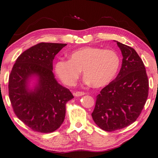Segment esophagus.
Listing matches in <instances>:
<instances>
[{
  "label": "esophagus",
  "mask_w": 158,
  "mask_h": 158,
  "mask_svg": "<svg viewBox=\"0 0 158 158\" xmlns=\"http://www.w3.org/2000/svg\"><path fill=\"white\" fill-rule=\"evenodd\" d=\"M85 95L84 92H80V91L74 93V95L75 96V97H80V96H82V95Z\"/></svg>",
  "instance_id": "1"
}]
</instances>
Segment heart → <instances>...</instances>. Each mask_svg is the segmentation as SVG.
Returning a JSON list of instances; mask_svg holds the SVG:
<instances>
[{
	"instance_id": "1",
	"label": "heart",
	"mask_w": 158,
	"mask_h": 158,
	"mask_svg": "<svg viewBox=\"0 0 158 158\" xmlns=\"http://www.w3.org/2000/svg\"><path fill=\"white\" fill-rule=\"evenodd\" d=\"M120 63L118 55L112 50L84 47L72 52L68 60L56 61L54 68L60 81L68 86L75 85L83 70L85 83L101 88L114 79Z\"/></svg>"
}]
</instances>
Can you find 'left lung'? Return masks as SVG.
Returning <instances> with one entry per match:
<instances>
[{
	"label": "left lung",
	"instance_id": "obj_1",
	"mask_svg": "<svg viewBox=\"0 0 158 158\" xmlns=\"http://www.w3.org/2000/svg\"><path fill=\"white\" fill-rule=\"evenodd\" d=\"M123 55L115 79L97 96L92 118L102 130L111 132L131 125L140 115L148 96L149 82L144 63L132 48L115 41Z\"/></svg>",
	"mask_w": 158,
	"mask_h": 158
}]
</instances>
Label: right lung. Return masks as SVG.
Returning a JSON list of instances; mask_svg holds the SVG:
<instances>
[{"label":"right lung","instance_id":"right-lung-1","mask_svg":"<svg viewBox=\"0 0 158 158\" xmlns=\"http://www.w3.org/2000/svg\"><path fill=\"white\" fill-rule=\"evenodd\" d=\"M67 44L40 43L17 58L8 82L9 98L17 117L34 131L54 132L65 116V104L73 98L69 89L58 83L52 60ZM33 78L36 81L29 87Z\"/></svg>","mask_w":158,"mask_h":158}]
</instances>
